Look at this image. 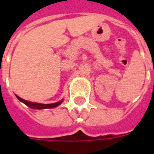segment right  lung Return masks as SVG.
Instances as JSON below:
<instances>
[{"mask_svg":"<svg viewBox=\"0 0 154 154\" xmlns=\"http://www.w3.org/2000/svg\"><path fill=\"white\" fill-rule=\"evenodd\" d=\"M16 97L18 98L19 100H20L21 102H23L24 104H25L26 106H28L29 107H30L32 109H38V110H41V109H47V108H54V107L57 106H59L63 100H60L58 102H56V103H53V104H40V103H33V102H30V101H27V100H24L22 99L18 96H16Z\"/></svg>","mask_w":154,"mask_h":154,"instance_id":"obj_1","label":"right lung"}]
</instances>
